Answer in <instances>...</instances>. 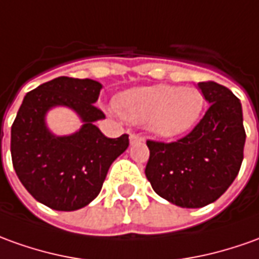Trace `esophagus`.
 <instances>
[{
    "instance_id": "obj_1",
    "label": "esophagus",
    "mask_w": 259,
    "mask_h": 259,
    "mask_svg": "<svg viewBox=\"0 0 259 259\" xmlns=\"http://www.w3.org/2000/svg\"><path fill=\"white\" fill-rule=\"evenodd\" d=\"M144 137L142 135H140V134H131L130 135V142L131 144H135V142H144Z\"/></svg>"
}]
</instances>
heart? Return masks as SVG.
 Returning a JSON list of instances; mask_svg holds the SVG:
<instances>
[{
    "label": "heart",
    "mask_w": 259,
    "mask_h": 259,
    "mask_svg": "<svg viewBox=\"0 0 259 259\" xmlns=\"http://www.w3.org/2000/svg\"><path fill=\"white\" fill-rule=\"evenodd\" d=\"M204 96L193 85L155 84L135 87L121 93L115 110L134 124H147L151 133L172 138L187 133L199 121Z\"/></svg>",
    "instance_id": "obj_1"
}]
</instances>
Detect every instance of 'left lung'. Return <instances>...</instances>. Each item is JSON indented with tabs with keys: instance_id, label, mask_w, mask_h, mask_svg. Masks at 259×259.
Instances as JSON below:
<instances>
[{
	"instance_id": "left-lung-1",
	"label": "left lung",
	"mask_w": 259,
	"mask_h": 259,
	"mask_svg": "<svg viewBox=\"0 0 259 259\" xmlns=\"http://www.w3.org/2000/svg\"><path fill=\"white\" fill-rule=\"evenodd\" d=\"M199 89L210 107L192 133L169 144L147 141L151 186L186 208L204 207L227 190L240 172L245 144L240 100L214 81H201Z\"/></svg>"
}]
</instances>
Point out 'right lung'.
I'll return each instance as SVG.
<instances>
[{
  "label": "right lung",
  "mask_w": 259,
  "mask_h": 259,
  "mask_svg": "<svg viewBox=\"0 0 259 259\" xmlns=\"http://www.w3.org/2000/svg\"><path fill=\"white\" fill-rule=\"evenodd\" d=\"M101 83L92 78L56 77L24 97L11 126V156L18 179L48 207L73 211L99 196L111 163L130 145L128 135L107 138L94 125L106 118L94 106ZM63 105L83 121L77 133L65 137L46 126V112ZM3 140V137H1Z\"/></svg>",
  "instance_id": "obj_1"
}]
</instances>
